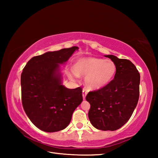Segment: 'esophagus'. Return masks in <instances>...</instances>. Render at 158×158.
<instances>
[{
  "label": "esophagus",
  "instance_id": "obj_1",
  "mask_svg": "<svg viewBox=\"0 0 158 158\" xmlns=\"http://www.w3.org/2000/svg\"><path fill=\"white\" fill-rule=\"evenodd\" d=\"M86 95H87V91L85 89H83V90H82V96H83V99H84V100H85V96H86Z\"/></svg>",
  "mask_w": 158,
  "mask_h": 158
}]
</instances>
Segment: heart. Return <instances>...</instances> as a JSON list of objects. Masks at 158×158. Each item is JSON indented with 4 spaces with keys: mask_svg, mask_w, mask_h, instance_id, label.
Returning <instances> with one entry per match:
<instances>
[{
    "mask_svg": "<svg viewBox=\"0 0 158 158\" xmlns=\"http://www.w3.org/2000/svg\"><path fill=\"white\" fill-rule=\"evenodd\" d=\"M116 73V65L110 59L95 57L79 58L72 69L70 77L85 76L84 83L89 90H98L106 86Z\"/></svg>",
    "mask_w": 158,
    "mask_h": 158,
    "instance_id": "obj_1",
    "label": "heart"
}]
</instances>
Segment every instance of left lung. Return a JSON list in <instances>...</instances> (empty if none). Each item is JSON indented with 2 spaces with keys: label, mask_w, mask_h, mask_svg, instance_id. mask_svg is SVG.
<instances>
[{
  "label": "left lung",
  "mask_w": 158,
  "mask_h": 158,
  "mask_svg": "<svg viewBox=\"0 0 158 158\" xmlns=\"http://www.w3.org/2000/svg\"><path fill=\"white\" fill-rule=\"evenodd\" d=\"M105 56L116 64L114 79L106 86L89 92L85 100L90 105L89 118L93 127L114 131L126 123L137 106L140 74L130 60L114 55Z\"/></svg>",
  "instance_id": "obj_1"
}]
</instances>
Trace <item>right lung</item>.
<instances>
[{
    "label": "right lung",
    "mask_w": 158,
    "mask_h": 158,
    "mask_svg": "<svg viewBox=\"0 0 158 158\" xmlns=\"http://www.w3.org/2000/svg\"><path fill=\"white\" fill-rule=\"evenodd\" d=\"M77 47L49 52L31 58L21 75V101L31 121L47 132L62 130L83 100L82 89L62 85L59 64L68 60Z\"/></svg>",
    "instance_id": "add662e5"
}]
</instances>
